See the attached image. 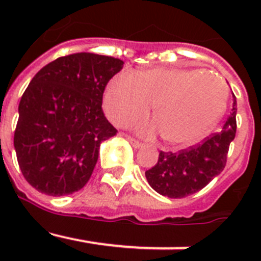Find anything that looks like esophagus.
<instances>
[{
  "mask_svg": "<svg viewBox=\"0 0 261 261\" xmlns=\"http://www.w3.org/2000/svg\"><path fill=\"white\" fill-rule=\"evenodd\" d=\"M128 141L130 142V144H132V146L136 147V149L144 146V144H142L141 141H138V140H136V138H133V137H128Z\"/></svg>",
  "mask_w": 261,
  "mask_h": 261,
  "instance_id": "obj_1",
  "label": "esophagus"
}]
</instances>
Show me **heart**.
<instances>
[{
	"mask_svg": "<svg viewBox=\"0 0 261 261\" xmlns=\"http://www.w3.org/2000/svg\"><path fill=\"white\" fill-rule=\"evenodd\" d=\"M227 103V86L199 69L154 68L135 74L120 71L108 84L105 107L112 121L126 125L154 105L156 123L140 125L144 135L161 130L172 145H191L208 135Z\"/></svg>",
	"mask_w": 261,
	"mask_h": 261,
	"instance_id": "b5f03b06",
	"label": "heart"
}]
</instances>
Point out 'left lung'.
I'll return each mask as SVG.
<instances>
[{"instance_id":"8db88e82","label":"left lung","mask_w":261,"mask_h":261,"mask_svg":"<svg viewBox=\"0 0 261 261\" xmlns=\"http://www.w3.org/2000/svg\"><path fill=\"white\" fill-rule=\"evenodd\" d=\"M237 100L221 132L204 138L188 149L172 153L161 151L155 166L145 172L154 191L170 199H183L199 192L222 172L227 153L237 133Z\"/></svg>"}]
</instances>
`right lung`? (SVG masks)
I'll return each mask as SVG.
<instances>
[{
    "instance_id": "obj_1",
    "label": "right lung",
    "mask_w": 261,
    "mask_h": 261,
    "mask_svg": "<svg viewBox=\"0 0 261 261\" xmlns=\"http://www.w3.org/2000/svg\"><path fill=\"white\" fill-rule=\"evenodd\" d=\"M123 65L111 56L73 53L32 78L19 102L14 147L23 176L36 191L65 196L90 180L100 144L117 133L102 102Z\"/></svg>"
}]
</instances>
